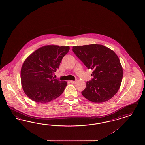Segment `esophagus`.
Instances as JSON below:
<instances>
[{
  "label": "esophagus",
  "instance_id": "1",
  "mask_svg": "<svg viewBox=\"0 0 145 145\" xmlns=\"http://www.w3.org/2000/svg\"><path fill=\"white\" fill-rule=\"evenodd\" d=\"M70 82L73 83V84H74V83L76 82V81H70Z\"/></svg>",
  "mask_w": 145,
  "mask_h": 145
}]
</instances>
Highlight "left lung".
Masks as SVG:
<instances>
[{
	"label": "left lung",
	"mask_w": 145,
	"mask_h": 145,
	"mask_svg": "<svg viewBox=\"0 0 145 145\" xmlns=\"http://www.w3.org/2000/svg\"><path fill=\"white\" fill-rule=\"evenodd\" d=\"M72 50L88 69L93 70V78L87 81L81 92L93 102H106L117 93L121 85L123 70L114 51L102 45L73 46Z\"/></svg>",
	"instance_id": "1"
}]
</instances>
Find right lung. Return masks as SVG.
Listing matches in <instances>:
<instances>
[{"mask_svg": "<svg viewBox=\"0 0 145 145\" xmlns=\"http://www.w3.org/2000/svg\"><path fill=\"white\" fill-rule=\"evenodd\" d=\"M69 50V46H44L24 61L20 72L21 83L25 93L31 100L46 103L62 94L67 82L60 81L53 75Z\"/></svg>", "mask_w": 145, "mask_h": 145, "instance_id": "obj_1", "label": "right lung"}]
</instances>
